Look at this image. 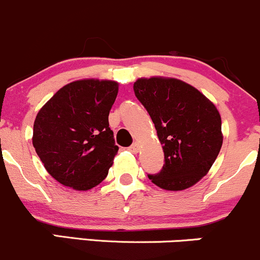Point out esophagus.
<instances>
[{
    "mask_svg": "<svg viewBox=\"0 0 260 260\" xmlns=\"http://www.w3.org/2000/svg\"><path fill=\"white\" fill-rule=\"evenodd\" d=\"M139 150H140V145L138 144V142H135V144H133L129 147V151H131L133 153H138Z\"/></svg>",
    "mask_w": 260,
    "mask_h": 260,
    "instance_id": "obj_1",
    "label": "esophagus"
}]
</instances>
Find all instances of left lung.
Segmentation results:
<instances>
[{
    "label": "left lung",
    "mask_w": 260,
    "mask_h": 260,
    "mask_svg": "<svg viewBox=\"0 0 260 260\" xmlns=\"http://www.w3.org/2000/svg\"><path fill=\"white\" fill-rule=\"evenodd\" d=\"M134 92L152 119L165 152L162 171L148 174L151 182L172 191L197 184L208 174L222 146L217 108L178 78H139Z\"/></svg>",
    "instance_id": "left-lung-1"
}]
</instances>
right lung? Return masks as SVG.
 <instances>
[{
	"label": "right lung",
	"mask_w": 260,
	"mask_h": 260,
	"mask_svg": "<svg viewBox=\"0 0 260 260\" xmlns=\"http://www.w3.org/2000/svg\"><path fill=\"white\" fill-rule=\"evenodd\" d=\"M118 91L115 81H74L37 114L33 146L48 173L62 185L89 190L106 179L119 150L108 120Z\"/></svg>",
	"instance_id": "right-lung-1"
}]
</instances>
